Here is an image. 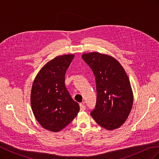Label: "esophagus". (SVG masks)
Wrapping results in <instances>:
<instances>
[{
	"mask_svg": "<svg viewBox=\"0 0 159 159\" xmlns=\"http://www.w3.org/2000/svg\"><path fill=\"white\" fill-rule=\"evenodd\" d=\"M80 107L81 111H84L85 109V106L83 103H80Z\"/></svg>",
	"mask_w": 159,
	"mask_h": 159,
	"instance_id": "obj_1",
	"label": "esophagus"
}]
</instances>
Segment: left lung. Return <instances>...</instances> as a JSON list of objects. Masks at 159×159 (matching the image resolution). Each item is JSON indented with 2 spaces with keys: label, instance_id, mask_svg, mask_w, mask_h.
<instances>
[{
  "label": "left lung",
  "instance_id": "8db88e82",
  "mask_svg": "<svg viewBox=\"0 0 159 159\" xmlns=\"http://www.w3.org/2000/svg\"><path fill=\"white\" fill-rule=\"evenodd\" d=\"M82 59L92 70L95 77L97 102L91 117L107 130L121 127L131 112L133 94L125 71L112 56L91 52Z\"/></svg>",
  "mask_w": 159,
  "mask_h": 159
}]
</instances>
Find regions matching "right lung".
<instances>
[{
	"instance_id": "1",
	"label": "right lung",
	"mask_w": 159,
	"mask_h": 159,
	"mask_svg": "<svg viewBox=\"0 0 159 159\" xmlns=\"http://www.w3.org/2000/svg\"><path fill=\"white\" fill-rule=\"evenodd\" d=\"M74 55L59 56L42 67L32 84L30 103L40 125L58 132L70 124L80 111L65 86V74Z\"/></svg>"
}]
</instances>
